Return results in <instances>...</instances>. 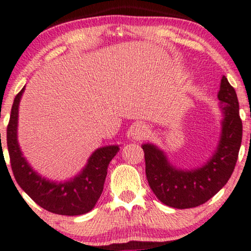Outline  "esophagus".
<instances>
[{"instance_id":"esophagus-1","label":"esophagus","mask_w":251,"mask_h":251,"mask_svg":"<svg viewBox=\"0 0 251 251\" xmlns=\"http://www.w3.org/2000/svg\"><path fill=\"white\" fill-rule=\"evenodd\" d=\"M132 138L135 140H143L149 134V127L145 124H136L132 127Z\"/></svg>"}]
</instances>
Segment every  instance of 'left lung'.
I'll return each mask as SVG.
<instances>
[{"label":"left lung","instance_id":"8db88e82","mask_svg":"<svg viewBox=\"0 0 251 251\" xmlns=\"http://www.w3.org/2000/svg\"><path fill=\"white\" fill-rule=\"evenodd\" d=\"M223 110V129L219 145L209 162L195 170H178L170 165L162 150L150 143L145 151L146 176L156 198L176 209L195 208L215 196L234 171L242 141V122L235 89L225 75L218 93Z\"/></svg>","mask_w":251,"mask_h":251}]
</instances>
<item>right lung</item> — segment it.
I'll list each match as a JSON object with an SVG mask.
<instances>
[{
  "label": "right lung",
  "instance_id": "add662e5",
  "mask_svg": "<svg viewBox=\"0 0 251 251\" xmlns=\"http://www.w3.org/2000/svg\"><path fill=\"white\" fill-rule=\"evenodd\" d=\"M25 87L13 100L6 127L10 164L17 183L36 204L47 211L62 216H79L89 212L101 196L109 163L119 151L118 146L102 147L93 152L81 173L65 182L49 181L32 170L17 141L19 101Z\"/></svg>",
  "mask_w": 251,
  "mask_h": 251
}]
</instances>
